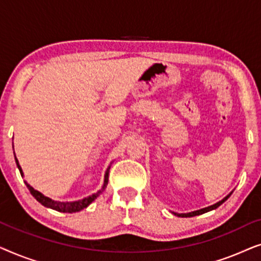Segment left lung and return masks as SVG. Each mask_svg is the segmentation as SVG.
I'll list each match as a JSON object with an SVG mask.
<instances>
[{
    "label": "left lung",
    "instance_id": "8db88e82",
    "mask_svg": "<svg viewBox=\"0 0 261 261\" xmlns=\"http://www.w3.org/2000/svg\"><path fill=\"white\" fill-rule=\"evenodd\" d=\"M229 196L230 195H228L227 197H224L222 201H220V202H217L216 204H214V205H210V206H208V208H204V209H201V210H197V212H192V213H189V214H177V213H173L174 215H177V216H179V217H192V216H197V215H201V214H204V213H206V212H210V210H214V209H216L217 206H220L221 204H222L223 202H226L228 198H229Z\"/></svg>",
    "mask_w": 261,
    "mask_h": 261
}]
</instances>
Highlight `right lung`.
<instances>
[{"label": "right lung", "instance_id": "add662e5", "mask_svg": "<svg viewBox=\"0 0 261 261\" xmlns=\"http://www.w3.org/2000/svg\"><path fill=\"white\" fill-rule=\"evenodd\" d=\"M15 162H16V165L19 167L20 170V173L21 176H22V170H21V167L19 165V162H17V159L15 158ZM109 170H110V166L107 169V172H106V176H105V184H103V188L101 190L96 192V194L89 196V197L82 199V201H76V202H57V201H53V199L46 197L41 194V192H39L37 190H34L33 188L31 187L30 184H27V188L30 192L32 194V196L37 199L39 203H41L44 206H47V208H51L53 210H57V212H60V213H77V212H81L82 209L87 208V206L90 204L92 201H95L96 198L98 197L99 194L105 190L107 188V184H108V176H109Z\"/></svg>", "mask_w": 261, "mask_h": 261}]
</instances>
